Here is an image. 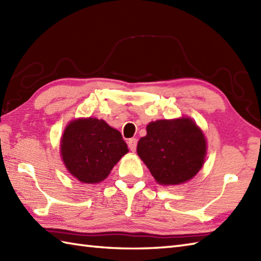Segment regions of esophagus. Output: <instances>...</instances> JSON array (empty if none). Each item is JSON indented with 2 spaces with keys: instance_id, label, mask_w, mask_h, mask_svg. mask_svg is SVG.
<instances>
[{
  "instance_id": "34e87169",
  "label": "esophagus",
  "mask_w": 261,
  "mask_h": 261,
  "mask_svg": "<svg viewBox=\"0 0 261 261\" xmlns=\"http://www.w3.org/2000/svg\"><path fill=\"white\" fill-rule=\"evenodd\" d=\"M137 145H138V141L136 138H131V139H129V141H127V146H129L131 151H136Z\"/></svg>"
}]
</instances>
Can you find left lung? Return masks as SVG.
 <instances>
[{"label": "left lung", "instance_id": "obj_1", "mask_svg": "<svg viewBox=\"0 0 261 261\" xmlns=\"http://www.w3.org/2000/svg\"><path fill=\"white\" fill-rule=\"evenodd\" d=\"M206 140L190 118L158 120L147 125L137 152L160 185H179L192 179L204 164Z\"/></svg>", "mask_w": 261, "mask_h": 261}]
</instances>
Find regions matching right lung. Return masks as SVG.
<instances>
[{
    "label": "right lung",
    "instance_id": "add662e5",
    "mask_svg": "<svg viewBox=\"0 0 261 261\" xmlns=\"http://www.w3.org/2000/svg\"><path fill=\"white\" fill-rule=\"evenodd\" d=\"M127 151L120 132L95 118L73 120L60 140L66 168L76 179L86 184L104 180Z\"/></svg>",
    "mask_w": 261,
    "mask_h": 261
}]
</instances>
